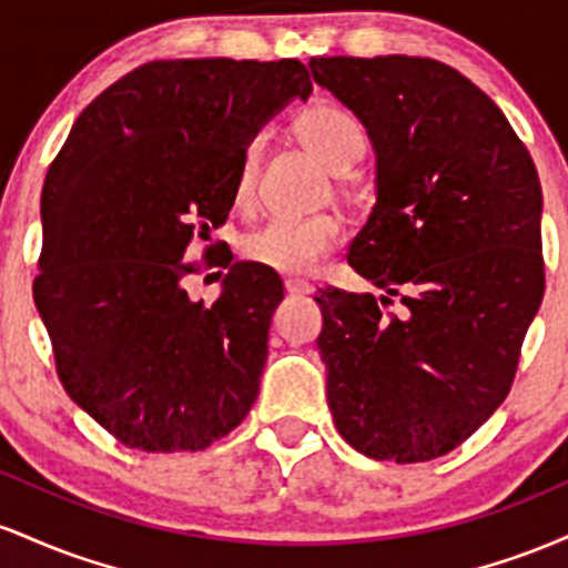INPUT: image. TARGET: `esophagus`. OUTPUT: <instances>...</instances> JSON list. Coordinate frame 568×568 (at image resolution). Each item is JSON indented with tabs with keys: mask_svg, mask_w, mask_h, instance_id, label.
I'll list each match as a JSON object with an SVG mask.
<instances>
[{
	"mask_svg": "<svg viewBox=\"0 0 568 568\" xmlns=\"http://www.w3.org/2000/svg\"><path fill=\"white\" fill-rule=\"evenodd\" d=\"M315 288H312L310 283H304V280H285V293L288 296H306V293H312Z\"/></svg>",
	"mask_w": 568,
	"mask_h": 568,
	"instance_id": "1",
	"label": "esophagus"
}]
</instances>
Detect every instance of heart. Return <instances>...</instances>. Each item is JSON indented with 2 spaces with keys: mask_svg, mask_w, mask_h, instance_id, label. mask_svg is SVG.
<instances>
[{
  "mask_svg": "<svg viewBox=\"0 0 568 568\" xmlns=\"http://www.w3.org/2000/svg\"><path fill=\"white\" fill-rule=\"evenodd\" d=\"M293 133L312 158L325 168L342 173L349 171L366 152V135L357 120L344 109L317 103L293 122ZM258 154L262 143L251 141L234 175V205L251 207L256 200ZM342 240V224L336 216H312L304 221H272L243 240V256L262 270L277 275H310Z\"/></svg>",
  "mask_w": 568,
  "mask_h": 568,
  "instance_id": "1",
  "label": "heart"
}]
</instances>
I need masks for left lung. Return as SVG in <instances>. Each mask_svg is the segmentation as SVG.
<instances>
[{
	"label": "left lung",
	"instance_id": "left-lung-1",
	"mask_svg": "<svg viewBox=\"0 0 568 568\" xmlns=\"http://www.w3.org/2000/svg\"><path fill=\"white\" fill-rule=\"evenodd\" d=\"M310 69L376 149V205L347 262L382 296H315L328 408L371 459H438L501 406L542 304L537 168L497 103L446 63L336 55Z\"/></svg>",
	"mask_w": 568,
	"mask_h": 568
}]
</instances>
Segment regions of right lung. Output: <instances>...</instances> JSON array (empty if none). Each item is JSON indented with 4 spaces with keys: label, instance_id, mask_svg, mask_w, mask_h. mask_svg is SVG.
<instances>
[{
    "label": "right lung",
    "instance_id": "obj_1",
    "mask_svg": "<svg viewBox=\"0 0 568 568\" xmlns=\"http://www.w3.org/2000/svg\"><path fill=\"white\" fill-rule=\"evenodd\" d=\"M310 93L293 58L149 61L77 116L50 162L34 304L67 395L122 446L202 452L256 403L280 275L207 245L202 264L230 272L205 306L184 253L230 219L258 125Z\"/></svg>",
    "mask_w": 568,
    "mask_h": 568
}]
</instances>
